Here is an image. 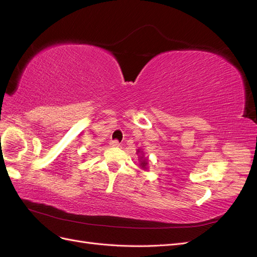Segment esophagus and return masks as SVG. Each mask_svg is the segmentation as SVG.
<instances>
[{"label": "esophagus", "instance_id": "1", "mask_svg": "<svg viewBox=\"0 0 257 257\" xmlns=\"http://www.w3.org/2000/svg\"><path fill=\"white\" fill-rule=\"evenodd\" d=\"M120 143L118 141H112L110 142V147H119Z\"/></svg>", "mask_w": 257, "mask_h": 257}]
</instances>
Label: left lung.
<instances>
[{
	"label": "left lung",
	"mask_w": 257,
	"mask_h": 257,
	"mask_svg": "<svg viewBox=\"0 0 257 257\" xmlns=\"http://www.w3.org/2000/svg\"><path fill=\"white\" fill-rule=\"evenodd\" d=\"M137 155H138L139 166H141L142 169L144 170H148V167H149V159H148V157H145V152L142 149H138Z\"/></svg>",
	"instance_id": "8db88e82"
}]
</instances>
